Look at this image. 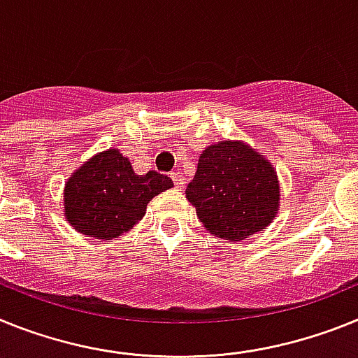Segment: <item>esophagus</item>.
I'll use <instances>...</instances> for the list:
<instances>
[{
	"mask_svg": "<svg viewBox=\"0 0 358 358\" xmlns=\"http://www.w3.org/2000/svg\"><path fill=\"white\" fill-rule=\"evenodd\" d=\"M171 178H173V182H175V187L178 189V191H182L183 187H185V176L180 175V173H171Z\"/></svg>",
	"mask_w": 358,
	"mask_h": 358,
	"instance_id": "34e87169",
	"label": "esophagus"
}]
</instances>
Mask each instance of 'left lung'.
Segmentation results:
<instances>
[{
	"instance_id": "1",
	"label": "left lung",
	"mask_w": 358,
	"mask_h": 358,
	"mask_svg": "<svg viewBox=\"0 0 358 358\" xmlns=\"http://www.w3.org/2000/svg\"><path fill=\"white\" fill-rule=\"evenodd\" d=\"M185 198L210 234L241 241L275 220L281 187L265 155L243 141H222L201 151Z\"/></svg>"
}]
</instances>
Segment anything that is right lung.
<instances>
[{
  "label": "right lung",
  "mask_w": 358,
  "mask_h": 358,
  "mask_svg": "<svg viewBox=\"0 0 358 358\" xmlns=\"http://www.w3.org/2000/svg\"><path fill=\"white\" fill-rule=\"evenodd\" d=\"M173 187L157 171L136 175L119 149L93 155L64 183V217L77 232L95 239L126 234L144 217L148 203Z\"/></svg>",
  "instance_id": "right-lung-1"
}]
</instances>
